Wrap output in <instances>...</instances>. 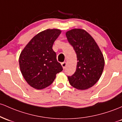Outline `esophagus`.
I'll return each instance as SVG.
<instances>
[{
  "instance_id": "34e87169",
  "label": "esophagus",
  "mask_w": 122,
  "mask_h": 122,
  "mask_svg": "<svg viewBox=\"0 0 122 122\" xmlns=\"http://www.w3.org/2000/svg\"><path fill=\"white\" fill-rule=\"evenodd\" d=\"M61 66H62L63 68V69H65L66 66V62H63V63H61Z\"/></svg>"
}]
</instances>
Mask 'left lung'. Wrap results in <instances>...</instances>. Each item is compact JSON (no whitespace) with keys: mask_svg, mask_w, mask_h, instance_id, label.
Instances as JSON below:
<instances>
[{"mask_svg":"<svg viewBox=\"0 0 122 122\" xmlns=\"http://www.w3.org/2000/svg\"><path fill=\"white\" fill-rule=\"evenodd\" d=\"M77 57L75 73L68 76L71 85L79 90H85L94 85L102 74L104 59L99 47L87 31L74 29L66 33Z\"/></svg>","mask_w":122,"mask_h":122,"instance_id":"1","label":"left lung"}]
</instances>
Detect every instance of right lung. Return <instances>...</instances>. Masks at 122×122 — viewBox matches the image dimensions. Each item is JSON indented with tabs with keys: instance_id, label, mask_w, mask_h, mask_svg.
I'll use <instances>...</instances> for the list:
<instances>
[{
	"instance_id": "right-lung-1",
	"label": "right lung",
	"mask_w": 122,
	"mask_h": 122,
	"mask_svg": "<svg viewBox=\"0 0 122 122\" xmlns=\"http://www.w3.org/2000/svg\"><path fill=\"white\" fill-rule=\"evenodd\" d=\"M61 33L56 29H46L36 35L20 53V71L31 87L43 89L50 86L56 74L63 70L52 49L55 41Z\"/></svg>"
}]
</instances>
